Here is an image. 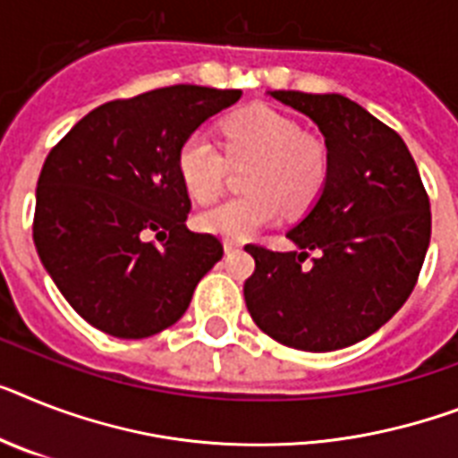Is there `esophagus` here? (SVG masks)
I'll use <instances>...</instances> for the list:
<instances>
[{"instance_id":"1","label":"esophagus","mask_w":458,"mask_h":458,"mask_svg":"<svg viewBox=\"0 0 458 458\" xmlns=\"http://www.w3.org/2000/svg\"><path fill=\"white\" fill-rule=\"evenodd\" d=\"M225 250L226 252L241 250V241H236V238H225Z\"/></svg>"}]
</instances>
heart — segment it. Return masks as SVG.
<instances>
[{
	"label": "heart",
	"instance_id": "1",
	"mask_svg": "<svg viewBox=\"0 0 458 458\" xmlns=\"http://www.w3.org/2000/svg\"><path fill=\"white\" fill-rule=\"evenodd\" d=\"M220 131L225 152L203 131L189 133L177 149V173L189 194L208 203L225 189L226 157L255 158L245 177L250 191L203 210L201 229L245 238L274 222L281 203L290 213H300L318 199L330 173V152L320 138L301 133L300 121L271 105H250L226 116Z\"/></svg>",
	"mask_w": 458,
	"mask_h": 458
}]
</instances>
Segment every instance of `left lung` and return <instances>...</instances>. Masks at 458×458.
<instances>
[{"label": "left lung", "instance_id": "obj_1", "mask_svg": "<svg viewBox=\"0 0 458 458\" xmlns=\"http://www.w3.org/2000/svg\"><path fill=\"white\" fill-rule=\"evenodd\" d=\"M271 98L318 126L330 173L288 232L294 250L245 245L255 257L245 306L290 349H346L388 323L417 285L430 243L428 194L403 138L358 102L301 90Z\"/></svg>", "mask_w": 458, "mask_h": 458}]
</instances>
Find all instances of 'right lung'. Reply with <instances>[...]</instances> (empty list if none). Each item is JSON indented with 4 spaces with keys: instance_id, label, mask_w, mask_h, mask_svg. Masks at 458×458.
Returning <instances> with one entry per match:
<instances>
[{
    "instance_id": "1",
    "label": "right lung",
    "mask_w": 458,
    "mask_h": 458,
    "mask_svg": "<svg viewBox=\"0 0 458 458\" xmlns=\"http://www.w3.org/2000/svg\"><path fill=\"white\" fill-rule=\"evenodd\" d=\"M238 98L233 89L177 84L105 102L48 152L34 245L86 323L112 337L145 339L182 318L225 248L184 225L191 201L177 149Z\"/></svg>"
}]
</instances>
